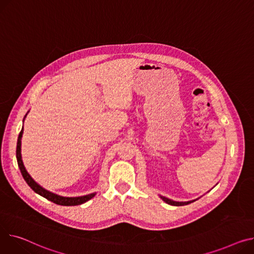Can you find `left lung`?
I'll return each instance as SVG.
<instances>
[{
  "mask_svg": "<svg viewBox=\"0 0 254 254\" xmlns=\"http://www.w3.org/2000/svg\"><path fill=\"white\" fill-rule=\"evenodd\" d=\"M161 199L163 200V201H165L167 204H171V205H175V206H182V205H187V204H190L191 202H193V201H188V202H177V201H173V200H171V199H168V198H165V197H163V196H161Z\"/></svg>",
  "mask_w": 254,
  "mask_h": 254,
  "instance_id": "8db88e82",
  "label": "left lung"
}]
</instances>
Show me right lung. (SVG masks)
I'll return each instance as SVG.
<instances>
[{"instance_id":"1","label":"right lung","mask_w":254,"mask_h":254,"mask_svg":"<svg viewBox=\"0 0 254 254\" xmlns=\"http://www.w3.org/2000/svg\"><path fill=\"white\" fill-rule=\"evenodd\" d=\"M22 133H23V127H22V129L19 133L18 140H17L16 157H17V162H18L19 170L21 172V175H22L23 179L25 180L27 185L33 191L38 193L39 195L45 197L46 199L54 202V203L59 204V205H64V206H72V205L82 204V203H84V202H87L88 200L92 199L95 196V193H93V194H89V195H86V196H80V197H62V196L56 195L54 193H51V192L47 191L46 189L42 188L39 184H37L35 181L32 180V178L28 175V173L26 172L25 167L23 165V162H22V159H21V138H22Z\"/></svg>"}]
</instances>
